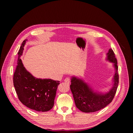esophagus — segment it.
Returning <instances> with one entry per match:
<instances>
[{
	"mask_svg": "<svg viewBox=\"0 0 133 133\" xmlns=\"http://www.w3.org/2000/svg\"><path fill=\"white\" fill-rule=\"evenodd\" d=\"M70 80H71L70 78L68 77V78H66L65 79H64V82H65V83L69 84L70 82Z\"/></svg>",
	"mask_w": 133,
	"mask_h": 133,
	"instance_id": "1",
	"label": "esophagus"
}]
</instances>
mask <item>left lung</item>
I'll return each mask as SVG.
<instances>
[{
  "label": "left lung",
  "mask_w": 133,
  "mask_h": 133,
  "mask_svg": "<svg viewBox=\"0 0 133 133\" xmlns=\"http://www.w3.org/2000/svg\"><path fill=\"white\" fill-rule=\"evenodd\" d=\"M107 60L114 63L116 72L114 76V85L106 94L96 93L92 91L82 80L73 77L71 80L70 89L73 95L76 108L84 112L97 111L109 104L114 99L119 84L118 66L115 54L112 49L107 53Z\"/></svg>",
  "instance_id": "8db88e82"
}]
</instances>
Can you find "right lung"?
Here are the masks:
<instances>
[{
	"mask_svg": "<svg viewBox=\"0 0 133 133\" xmlns=\"http://www.w3.org/2000/svg\"><path fill=\"white\" fill-rule=\"evenodd\" d=\"M24 41L18 51L17 65L13 76V84L18 97L24 105L38 111H48L53 108L59 81L36 78L24 67L22 60Z\"/></svg>",
	"mask_w": 133,
	"mask_h": 133,
	"instance_id": "obj_1",
	"label": "right lung"
}]
</instances>
